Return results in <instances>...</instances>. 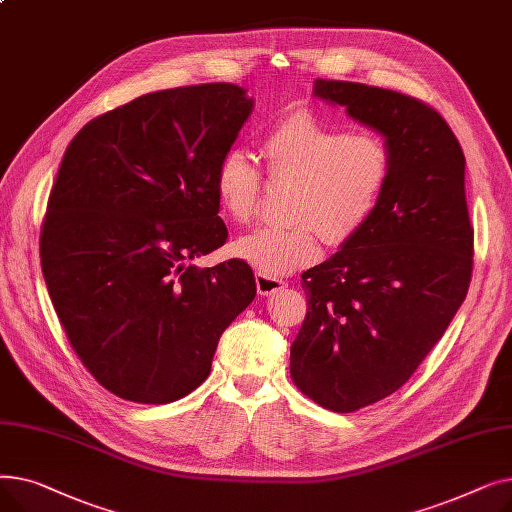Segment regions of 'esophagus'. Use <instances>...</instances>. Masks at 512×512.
<instances>
[{"mask_svg":"<svg viewBox=\"0 0 512 512\" xmlns=\"http://www.w3.org/2000/svg\"><path fill=\"white\" fill-rule=\"evenodd\" d=\"M255 284H257V292L259 294H276L278 290H282V288H286L288 284L284 282V280H280V278H270V276H265V274H255Z\"/></svg>","mask_w":512,"mask_h":512,"instance_id":"esophagus-1","label":"esophagus"}]
</instances>
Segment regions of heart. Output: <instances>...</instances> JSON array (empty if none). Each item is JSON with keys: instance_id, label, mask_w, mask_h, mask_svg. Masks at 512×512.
I'll list each match as a JSON object with an SVG mask.
<instances>
[{"instance_id": "heart-1", "label": "heart", "mask_w": 512, "mask_h": 512, "mask_svg": "<svg viewBox=\"0 0 512 512\" xmlns=\"http://www.w3.org/2000/svg\"><path fill=\"white\" fill-rule=\"evenodd\" d=\"M261 155L272 180H294L286 203L292 222L261 226L238 238L234 253L270 278L317 261L321 238L330 247L351 242L373 218L394 168L384 139L348 134L309 110L290 112L267 130ZM261 188L253 159L228 149L215 168L213 191L232 222H251Z\"/></svg>"}]
</instances>
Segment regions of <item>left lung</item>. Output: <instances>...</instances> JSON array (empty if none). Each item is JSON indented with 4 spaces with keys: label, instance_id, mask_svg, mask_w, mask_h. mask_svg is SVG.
I'll use <instances>...</instances> for the list:
<instances>
[{
    "label": "left lung",
    "instance_id": "left-lung-1",
    "mask_svg": "<svg viewBox=\"0 0 512 512\" xmlns=\"http://www.w3.org/2000/svg\"><path fill=\"white\" fill-rule=\"evenodd\" d=\"M313 93L378 130L394 164L369 224L301 276L309 309L290 346L292 382L324 409L353 413L407 384L467 297L465 155L415 97L326 78Z\"/></svg>",
    "mask_w": 512,
    "mask_h": 512
}]
</instances>
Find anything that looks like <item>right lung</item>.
Returning <instances> with one entry per match:
<instances>
[{"mask_svg": "<svg viewBox=\"0 0 512 512\" xmlns=\"http://www.w3.org/2000/svg\"><path fill=\"white\" fill-rule=\"evenodd\" d=\"M253 112L209 83L147 93L70 141L41 228V267L78 359L112 394L166 405L205 382L224 330L257 294L220 249L213 176Z\"/></svg>", "mask_w": 512, "mask_h": 512, "instance_id": "obj_1", "label": "right lung"}]
</instances>
